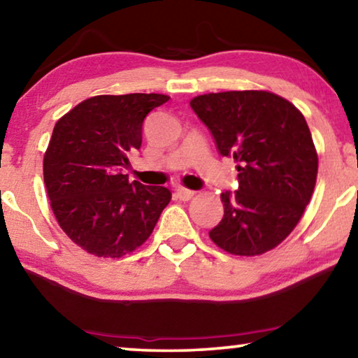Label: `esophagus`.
Here are the masks:
<instances>
[{"instance_id": "obj_1", "label": "esophagus", "mask_w": 358, "mask_h": 358, "mask_svg": "<svg viewBox=\"0 0 358 358\" xmlns=\"http://www.w3.org/2000/svg\"><path fill=\"white\" fill-rule=\"evenodd\" d=\"M175 194H177V197H178L180 201H189L191 197L194 196V191L186 189V188H178L177 191H175Z\"/></svg>"}]
</instances>
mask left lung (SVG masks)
Instances as JSON below:
<instances>
[{
	"instance_id": "left-lung-1",
	"label": "left lung",
	"mask_w": 358,
	"mask_h": 358,
	"mask_svg": "<svg viewBox=\"0 0 358 358\" xmlns=\"http://www.w3.org/2000/svg\"><path fill=\"white\" fill-rule=\"evenodd\" d=\"M189 106L220 156L239 164L238 191L222 193L225 213L210 239L234 255L276 248L315 188L318 157L303 115L281 96L254 90L196 96Z\"/></svg>"
}]
</instances>
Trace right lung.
<instances>
[{
	"label": "right lung",
	"mask_w": 358,
	"mask_h": 358,
	"mask_svg": "<svg viewBox=\"0 0 358 358\" xmlns=\"http://www.w3.org/2000/svg\"><path fill=\"white\" fill-rule=\"evenodd\" d=\"M170 98L156 93L101 94L57 120L43 175L59 227L77 246L119 259L140 248L172 194L128 181V156L140 149L143 122Z\"/></svg>",
	"instance_id": "obj_1"
}]
</instances>
